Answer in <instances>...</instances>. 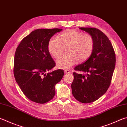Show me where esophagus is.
Masks as SVG:
<instances>
[{"label":"esophagus","mask_w":127,"mask_h":127,"mask_svg":"<svg viewBox=\"0 0 127 127\" xmlns=\"http://www.w3.org/2000/svg\"><path fill=\"white\" fill-rule=\"evenodd\" d=\"M65 73H66V74H68V73H71V71H70L69 70H65Z\"/></svg>","instance_id":"34e87169"}]
</instances>
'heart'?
Masks as SVG:
<instances>
[{
	"instance_id": "obj_1",
	"label": "heart",
	"mask_w": 127,
	"mask_h": 127,
	"mask_svg": "<svg viewBox=\"0 0 127 127\" xmlns=\"http://www.w3.org/2000/svg\"><path fill=\"white\" fill-rule=\"evenodd\" d=\"M50 39L48 49L55 58L63 53L64 47L68 54L60 57L57 61L58 68L68 69L78 62H83L91 57L94 48L93 36L88 33L83 34L75 29H68L58 36Z\"/></svg>"
}]
</instances>
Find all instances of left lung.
Listing matches in <instances>:
<instances>
[{
    "label": "left lung",
    "instance_id": "obj_1",
    "mask_svg": "<svg viewBox=\"0 0 127 127\" xmlns=\"http://www.w3.org/2000/svg\"><path fill=\"white\" fill-rule=\"evenodd\" d=\"M93 36L94 48L88 59L75 66L71 84L72 93L82 103L98 99L109 87L116 65V54L105 34L95 28H80Z\"/></svg>",
    "mask_w": 127,
    "mask_h": 127
}]
</instances>
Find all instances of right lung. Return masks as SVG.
<instances>
[{"instance_id": "obj_1", "label": "right lung", "mask_w": 127, "mask_h": 127, "mask_svg": "<svg viewBox=\"0 0 127 127\" xmlns=\"http://www.w3.org/2000/svg\"><path fill=\"white\" fill-rule=\"evenodd\" d=\"M62 29H38L20 41L15 50L13 72L23 93L32 102L44 104L54 96L55 85L61 81L64 71L48 73L56 66L48 49V43Z\"/></svg>"}]
</instances>
